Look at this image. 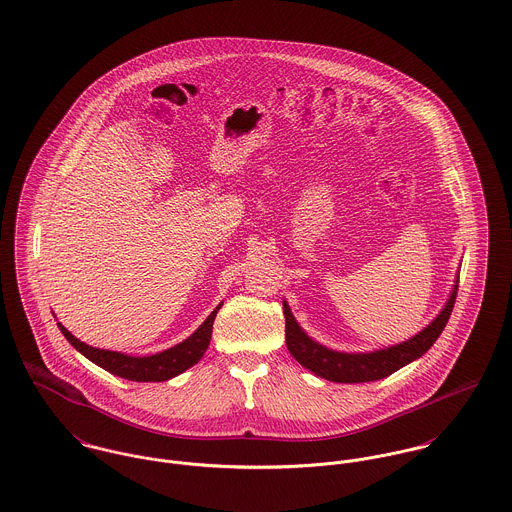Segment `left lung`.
I'll return each instance as SVG.
<instances>
[{
    "instance_id": "8db88e82",
    "label": "left lung",
    "mask_w": 512,
    "mask_h": 512,
    "mask_svg": "<svg viewBox=\"0 0 512 512\" xmlns=\"http://www.w3.org/2000/svg\"><path fill=\"white\" fill-rule=\"evenodd\" d=\"M459 283V281H457ZM457 286L446 304V308L440 312V316L418 336L410 338L395 347H387L373 353H340L332 351L324 345H318L310 340L296 324L294 316L290 314L288 304L284 302V334H286V347L290 355L306 369L316 373L322 379L334 381V383H367V381H379L383 377H389L400 367L408 365L416 357L424 355L440 334L444 332L452 310H454Z\"/></svg>"
}]
</instances>
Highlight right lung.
Wrapping results in <instances>:
<instances>
[{
	"label": "right lung",
	"mask_w": 512,
	"mask_h": 512,
	"mask_svg": "<svg viewBox=\"0 0 512 512\" xmlns=\"http://www.w3.org/2000/svg\"><path fill=\"white\" fill-rule=\"evenodd\" d=\"M220 308H222V304L204 320V324L188 340L174 345L163 353L151 355V357H131V355H123L117 351L96 349V347H90V345L76 340L60 324H58V330L64 334L66 340L70 341V345H74L84 357H88L92 363L100 365L102 369L114 373L117 377L137 381V383H149V381L159 383V381H167V379L180 375L182 371H186L188 367L196 365L202 359L204 351L208 349L210 340H212V326H214V318Z\"/></svg>",
	"instance_id": "obj_1"
}]
</instances>
